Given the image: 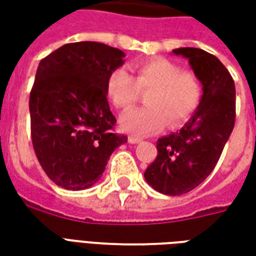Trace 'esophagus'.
Listing matches in <instances>:
<instances>
[{"instance_id": "1", "label": "esophagus", "mask_w": 256, "mask_h": 256, "mask_svg": "<svg viewBox=\"0 0 256 256\" xmlns=\"http://www.w3.org/2000/svg\"><path fill=\"white\" fill-rule=\"evenodd\" d=\"M141 141H142V140L138 138V137H136V136H128V142H130V144H138Z\"/></svg>"}]
</instances>
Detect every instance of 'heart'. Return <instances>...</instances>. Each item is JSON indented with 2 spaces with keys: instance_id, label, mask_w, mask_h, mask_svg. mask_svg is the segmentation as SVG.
I'll list each match as a JSON object with an SVG mask.
<instances>
[{
  "instance_id": "heart-1",
  "label": "heart",
  "mask_w": 256,
  "mask_h": 256,
  "mask_svg": "<svg viewBox=\"0 0 256 256\" xmlns=\"http://www.w3.org/2000/svg\"><path fill=\"white\" fill-rule=\"evenodd\" d=\"M134 76L124 68H115L108 75L106 92L114 106L128 108L138 100L140 90L145 96L144 108H133L120 118V128L136 136L159 132L164 123L176 128L188 119L202 100V82L190 71L167 58H152L132 66Z\"/></svg>"
}]
</instances>
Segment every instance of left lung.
I'll list each match as a JSON object with an SVG mask.
<instances>
[{"label": "left lung", "mask_w": 256, "mask_h": 256, "mask_svg": "<svg viewBox=\"0 0 256 256\" xmlns=\"http://www.w3.org/2000/svg\"><path fill=\"white\" fill-rule=\"evenodd\" d=\"M189 60L203 84L193 116L180 132L158 140V156L144 177L158 192L178 196L198 186L214 170L236 119L233 78L220 58L198 48L172 50Z\"/></svg>", "instance_id": "8db88e82"}]
</instances>
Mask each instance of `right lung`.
<instances>
[{"mask_svg": "<svg viewBox=\"0 0 256 256\" xmlns=\"http://www.w3.org/2000/svg\"><path fill=\"white\" fill-rule=\"evenodd\" d=\"M120 49L100 42L66 44L38 66L30 93L31 138L40 164L70 190L94 185L126 136L106 100L108 75L124 63Z\"/></svg>", "mask_w": 256, "mask_h": 256, "instance_id": "obj_1", "label": "right lung"}]
</instances>
